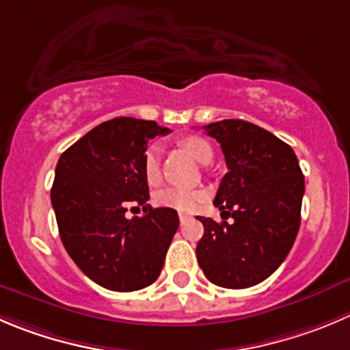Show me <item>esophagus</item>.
<instances>
[{"mask_svg": "<svg viewBox=\"0 0 350 350\" xmlns=\"http://www.w3.org/2000/svg\"><path fill=\"white\" fill-rule=\"evenodd\" d=\"M178 218H180V223H182V225H184L185 221H189V219H191V216L185 215V213H180V215H178Z\"/></svg>", "mask_w": 350, "mask_h": 350, "instance_id": "34e87169", "label": "esophagus"}]
</instances>
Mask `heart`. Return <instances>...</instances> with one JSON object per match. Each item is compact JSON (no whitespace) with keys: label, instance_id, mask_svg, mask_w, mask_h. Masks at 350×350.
Returning <instances> with one entry per match:
<instances>
[{"label":"heart","instance_id":"b5f03b06","mask_svg":"<svg viewBox=\"0 0 350 350\" xmlns=\"http://www.w3.org/2000/svg\"><path fill=\"white\" fill-rule=\"evenodd\" d=\"M180 146L199 163H209L213 159V146L199 135H187L180 141ZM159 146L152 144L146 149L144 159H142V168H144L146 180L151 185L158 184L161 178V170H159ZM204 199V192L198 189H180V187H168L158 192L156 201L165 208L177 209L182 213H191L198 208Z\"/></svg>","mask_w":350,"mask_h":350}]
</instances>
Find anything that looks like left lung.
I'll return each mask as SVG.
<instances>
[{
    "label": "left lung",
    "mask_w": 350,
    "mask_h": 350,
    "mask_svg": "<svg viewBox=\"0 0 350 350\" xmlns=\"http://www.w3.org/2000/svg\"><path fill=\"white\" fill-rule=\"evenodd\" d=\"M204 131L221 146L228 172L215 206L216 223L198 216L204 235L196 254L209 282L225 288L261 284L284 262L301 225L304 175L294 149L244 120H221Z\"/></svg>",
    "instance_id": "8db88e82"
}]
</instances>
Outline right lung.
I'll list each match as a JSON object with an SVG mask.
<instances>
[{
    "mask_svg": "<svg viewBox=\"0 0 350 350\" xmlns=\"http://www.w3.org/2000/svg\"><path fill=\"white\" fill-rule=\"evenodd\" d=\"M170 132L151 120L118 116L88 132L58 159L51 204L59 237L82 273L108 291H141L163 269L178 215L146 204L142 159L149 139ZM131 204L142 205L146 215L127 219Z\"/></svg>",
    "mask_w": 350,
    "mask_h": 350,
    "instance_id": "add662e5",
    "label": "right lung"
}]
</instances>
